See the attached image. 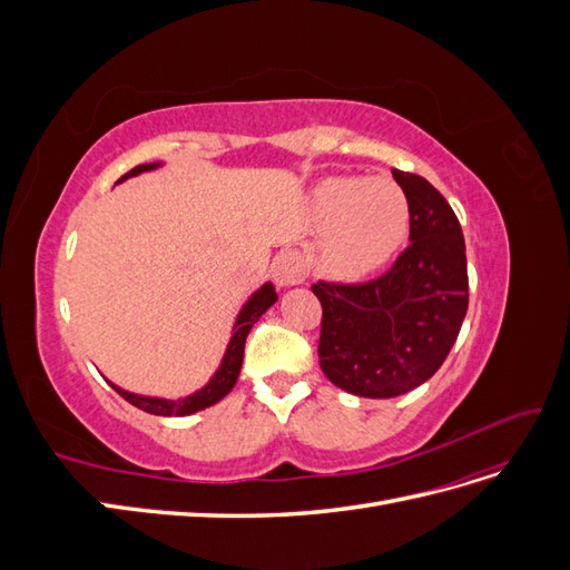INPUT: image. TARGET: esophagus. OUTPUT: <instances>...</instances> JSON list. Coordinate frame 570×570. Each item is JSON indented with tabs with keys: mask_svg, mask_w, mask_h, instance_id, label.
Here are the masks:
<instances>
[{
	"mask_svg": "<svg viewBox=\"0 0 570 570\" xmlns=\"http://www.w3.org/2000/svg\"><path fill=\"white\" fill-rule=\"evenodd\" d=\"M306 278V264L299 252H281L273 262V281L278 283V287H289V285H299Z\"/></svg>",
	"mask_w": 570,
	"mask_h": 570,
	"instance_id": "esophagus-1",
	"label": "esophagus"
}]
</instances>
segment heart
Segmentation results:
<instances>
[{
  "mask_svg": "<svg viewBox=\"0 0 570 570\" xmlns=\"http://www.w3.org/2000/svg\"><path fill=\"white\" fill-rule=\"evenodd\" d=\"M314 216L333 226L323 266L340 281L364 278L383 266L409 230L406 195L390 178H327L314 193Z\"/></svg>",
  "mask_w": 570,
  "mask_h": 570,
  "instance_id": "obj_1",
  "label": "heart"
}]
</instances>
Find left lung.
Instances as JSON below:
<instances>
[{"label":"left lung","mask_w":570,"mask_h":570,"mask_svg":"<svg viewBox=\"0 0 570 570\" xmlns=\"http://www.w3.org/2000/svg\"><path fill=\"white\" fill-rule=\"evenodd\" d=\"M409 202V247L381 278L316 283L318 358L340 390L390 400L430 381L469 312L465 243L452 206L416 174L392 168Z\"/></svg>","instance_id":"8db88e82"}]
</instances>
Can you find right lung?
<instances>
[{
  "label": "right lung",
  "mask_w": 570,
  "mask_h": 570,
  "mask_svg": "<svg viewBox=\"0 0 570 570\" xmlns=\"http://www.w3.org/2000/svg\"><path fill=\"white\" fill-rule=\"evenodd\" d=\"M159 166H164L161 161H154V164H140L135 166L132 170L124 178H118V183H124L132 176H140L147 174V170H157ZM278 295H275V287L271 283H264L258 287L254 295L245 302V306L239 308V314L235 318L233 325V333H230V342L226 347V354L220 358V366L218 371L212 375V381L206 383L204 387H199L197 392L180 396V400H164V396H147V394H135L128 392L124 387H118L114 383H109L120 396H124L126 402H130L132 406L142 409L147 413H154V416H189V413H197L206 406H214L216 402H220L223 396H226L239 377V368H243V356H245V342L247 335L252 331V325L262 318L268 308L275 304Z\"/></svg>",
  "instance_id": "obj_1"
}]
</instances>
